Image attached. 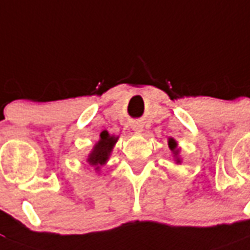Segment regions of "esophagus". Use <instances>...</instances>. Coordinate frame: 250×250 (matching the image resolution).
Here are the masks:
<instances>
[{
  "instance_id": "esophagus-1",
  "label": "esophagus",
  "mask_w": 250,
  "mask_h": 250,
  "mask_svg": "<svg viewBox=\"0 0 250 250\" xmlns=\"http://www.w3.org/2000/svg\"><path fill=\"white\" fill-rule=\"evenodd\" d=\"M132 128H133V131H136V132H140V131L143 129V125H140V123H133Z\"/></svg>"
}]
</instances>
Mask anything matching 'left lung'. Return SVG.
I'll return each instance as SVG.
<instances>
[{
  "label": "left lung",
  "mask_w": 250,
  "mask_h": 250,
  "mask_svg": "<svg viewBox=\"0 0 250 250\" xmlns=\"http://www.w3.org/2000/svg\"><path fill=\"white\" fill-rule=\"evenodd\" d=\"M167 146L170 148V150L173 152V156H174V161L177 164H181V159L178 157V149H177V143L174 139H169V142H167Z\"/></svg>",
  "instance_id": "obj_1"
}]
</instances>
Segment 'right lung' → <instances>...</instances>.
Segmentation results:
<instances>
[{
	"label": "right lung",
	"mask_w": 250,
	"mask_h": 250,
	"mask_svg": "<svg viewBox=\"0 0 250 250\" xmlns=\"http://www.w3.org/2000/svg\"><path fill=\"white\" fill-rule=\"evenodd\" d=\"M118 142V136L110 135L107 131H104L101 133V139L98 143L93 146L90 155L87 156V163L91 167H95V169H100L102 165L107 163L108 157L111 155V150Z\"/></svg>",
	"instance_id": "right-lung-1"
}]
</instances>
